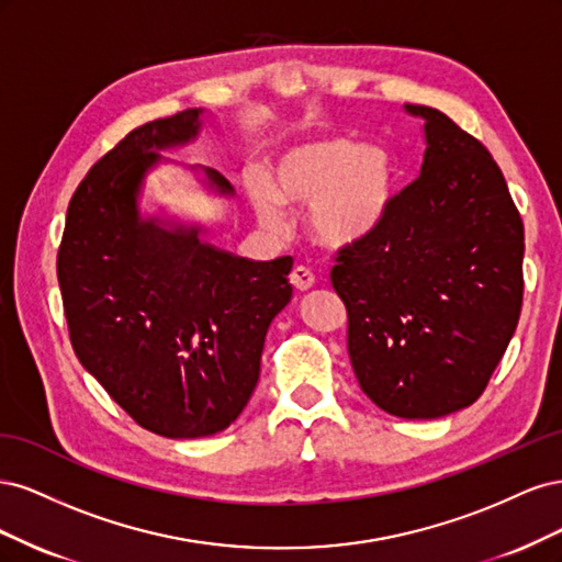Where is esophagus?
<instances>
[{"instance_id": "1", "label": "esophagus", "mask_w": 562, "mask_h": 562, "mask_svg": "<svg viewBox=\"0 0 562 562\" xmlns=\"http://www.w3.org/2000/svg\"><path fill=\"white\" fill-rule=\"evenodd\" d=\"M291 283L297 288V291H310L314 285V271L304 265H295L291 271Z\"/></svg>"}]
</instances>
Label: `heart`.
Wrapping results in <instances>:
<instances>
[{
    "instance_id": "heart-1",
    "label": "heart",
    "mask_w": 562,
    "mask_h": 562,
    "mask_svg": "<svg viewBox=\"0 0 562 562\" xmlns=\"http://www.w3.org/2000/svg\"><path fill=\"white\" fill-rule=\"evenodd\" d=\"M389 164L384 151L349 138L304 143L271 166L265 184H255L252 209L265 225L279 223V209L307 206L318 241L339 246L363 236L384 211Z\"/></svg>"
}]
</instances>
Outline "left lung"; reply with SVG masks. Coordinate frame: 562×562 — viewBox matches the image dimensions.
<instances>
[{
  "label": "left lung",
  "mask_w": 562,
  "mask_h": 562,
  "mask_svg": "<svg viewBox=\"0 0 562 562\" xmlns=\"http://www.w3.org/2000/svg\"><path fill=\"white\" fill-rule=\"evenodd\" d=\"M405 110L424 119L422 171L337 250L330 281L366 396L389 415L431 419L479 398L512 342L525 232L487 147L443 112Z\"/></svg>",
  "instance_id": "obj_1"
}]
</instances>
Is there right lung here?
I'll return each instance as SVG.
<instances>
[{
	"label": "right lung",
	"instance_id": "add662e5",
	"mask_svg": "<svg viewBox=\"0 0 562 562\" xmlns=\"http://www.w3.org/2000/svg\"><path fill=\"white\" fill-rule=\"evenodd\" d=\"M182 110L126 133L67 206L58 283L81 366L143 429L199 438L227 429L260 378L265 335L293 295L291 255L250 262L166 229L135 206L155 149L199 133ZM217 192L232 184L206 171Z\"/></svg>",
	"mask_w": 562,
	"mask_h": 562
}]
</instances>
